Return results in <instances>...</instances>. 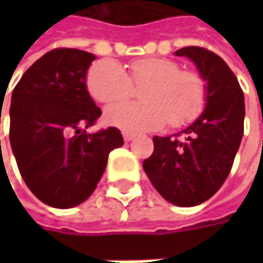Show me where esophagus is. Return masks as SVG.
I'll list each match as a JSON object with an SVG mask.
<instances>
[{
	"label": "esophagus",
	"mask_w": 263,
	"mask_h": 263,
	"mask_svg": "<svg viewBox=\"0 0 263 263\" xmlns=\"http://www.w3.org/2000/svg\"><path fill=\"white\" fill-rule=\"evenodd\" d=\"M135 138V134H131V132H123V140L126 141V143H129Z\"/></svg>",
	"instance_id": "obj_1"
}]
</instances>
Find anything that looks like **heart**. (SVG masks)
Returning a JSON list of instances; mask_svg holds the SVG:
<instances>
[{
    "label": "heart",
    "instance_id": "1",
    "mask_svg": "<svg viewBox=\"0 0 263 263\" xmlns=\"http://www.w3.org/2000/svg\"><path fill=\"white\" fill-rule=\"evenodd\" d=\"M131 78L114 61L94 64L86 76L91 97L102 105L124 100L132 84H144L143 104H119L105 112V122L126 132H144L171 126H183L195 119L204 106L205 89L201 78L181 71L180 65L164 58H143L131 64ZM133 83L131 84L130 82Z\"/></svg>",
    "mask_w": 263,
    "mask_h": 263
}]
</instances>
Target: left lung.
<instances>
[{"instance_id":"8db88e82","label":"left lung","mask_w":263,"mask_h":263,"mask_svg":"<svg viewBox=\"0 0 263 263\" xmlns=\"http://www.w3.org/2000/svg\"><path fill=\"white\" fill-rule=\"evenodd\" d=\"M175 56L195 64L205 82V105L181 132L154 137V152L143 169L167 202L193 207L210 199L232 171L243 135L245 102L235 73L213 51L184 47Z\"/></svg>"}]
</instances>
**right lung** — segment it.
Returning a JSON list of instances; mask_svg holds the SVG:
<instances>
[{"label": "right lung", "mask_w": 263, "mask_h": 263, "mask_svg": "<svg viewBox=\"0 0 263 263\" xmlns=\"http://www.w3.org/2000/svg\"><path fill=\"white\" fill-rule=\"evenodd\" d=\"M94 59L78 48L51 50L27 70L12 92L10 146L18 169L33 195L54 209L86 201L109 152L123 144L117 128L94 134L82 129L102 114L86 88Z\"/></svg>", "instance_id": "add662e5"}]
</instances>
